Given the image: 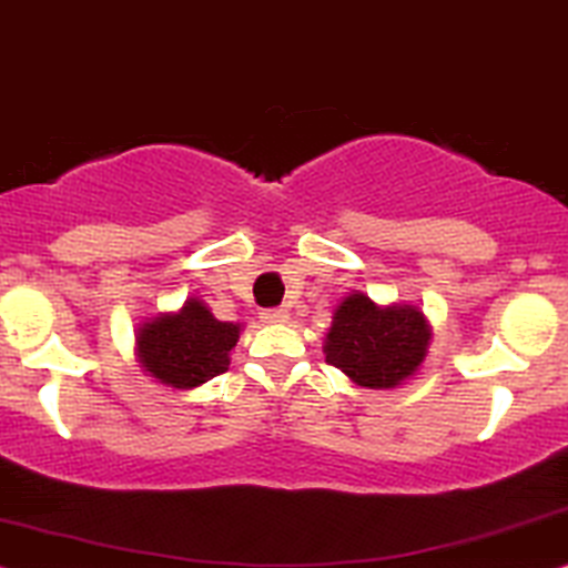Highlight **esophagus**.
Returning a JSON list of instances; mask_svg holds the SVG:
<instances>
[{
	"instance_id": "1",
	"label": "esophagus",
	"mask_w": 568,
	"mask_h": 568,
	"mask_svg": "<svg viewBox=\"0 0 568 568\" xmlns=\"http://www.w3.org/2000/svg\"><path fill=\"white\" fill-rule=\"evenodd\" d=\"M261 318L263 324H286V321H290V313H286L284 307H273V311H263Z\"/></svg>"
}]
</instances>
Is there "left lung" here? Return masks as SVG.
<instances>
[{
    "label": "left lung",
    "instance_id": "1",
    "mask_svg": "<svg viewBox=\"0 0 568 568\" xmlns=\"http://www.w3.org/2000/svg\"><path fill=\"white\" fill-rule=\"evenodd\" d=\"M429 342L432 326L422 307L379 305L355 290L334 311L324 353L355 387L395 389L418 374Z\"/></svg>",
    "mask_w": 568,
    "mask_h": 568
}]
</instances>
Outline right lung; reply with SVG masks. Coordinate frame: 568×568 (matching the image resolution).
Returning a JSON list of instances; mask_svg holds the SVG:
<instances>
[{"label":"right lung","mask_w":568,"mask_h":568,"mask_svg":"<svg viewBox=\"0 0 568 568\" xmlns=\"http://www.w3.org/2000/svg\"><path fill=\"white\" fill-rule=\"evenodd\" d=\"M242 324L219 321L200 297L158 313L136 328L134 355L146 376L173 389H194L229 368Z\"/></svg>","instance_id":"1"}]
</instances>
